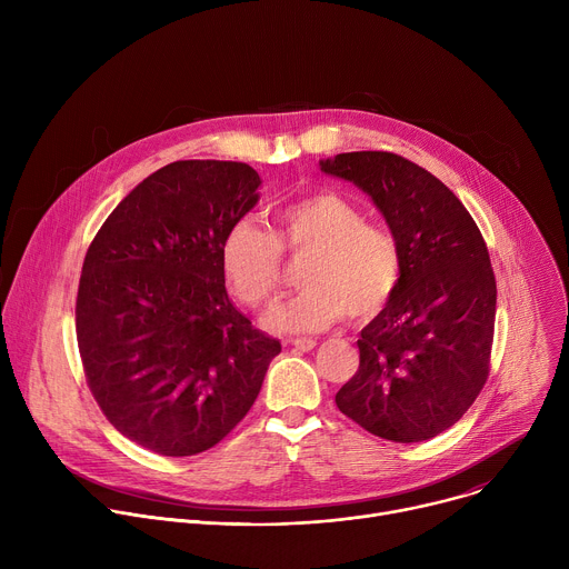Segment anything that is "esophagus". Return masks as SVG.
I'll return each mask as SVG.
<instances>
[{"label": "esophagus", "instance_id": "34e87169", "mask_svg": "<svg viewBox=\"0 0 569 569\" xmlns=\"http://www.w3.org/2000/svg\"><path fill=\"white\" fill-rule=\"evenodd\" d=\"M292 349H297V351H312L315 347H317V342L315 340H310V338H301V340H290L288 342Z\"/></svg>", "mask_w": 569, "mask_h": 569}]
</instances>
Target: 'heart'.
Instances as JSON below:
<instances>
[{"mask_svg":"<svg viewBox=\"0 0 569 569\" xmlns=\"http://www.w3.org/2000/svg\"><path fill=\"white\" fill-rule=\"evenodd\" d=\"M281 250H312L301 270L303 290L272 306L263 319L274 333H319L345 319L376 317L400 281L396 238L367 224L362 211L338 193L319 191L283 204L272 236L252 220L236 222L220 248L231 292L250 308L272 301L281 286Z\"/></svg>","mask_w":569,"mask_h":569,"instance_id":"b5f03b06","label":"heart"}]
</instances>
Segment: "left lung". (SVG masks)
<instances>
[{
	"mask_svg": "<svg viewBox=\"0 0 569 569\" xmlns=\"http://www.w3.org/2000/svg\"><path fill=\"white\" fill-rule=\"evenodd\" d=\"M353 182L382 213L400 248V281L360 331V367L336 393L367 432L417 443L455 426L489 378L496 274L459 198L393 152H340L319 161Z\"/></svg>",
	"mask_w": 569,
	"mask_h": 569,
	"instance_id": "left-lung-1",
	"label": "left lung"
}]
</instances>
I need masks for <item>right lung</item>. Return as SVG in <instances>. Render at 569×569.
Masks as SVG:
<instances>
[{
    "label": "right lung",
    "instance_id": "add662e5",
    "mask_svg": "<svg viewBox=\"0 0 569 569\" xmlns=\"http://www.w3.org/2000/svg\"><path fill=\"white\" fill-rule=\"evenodd\" d=\"M259 187L240 161H173L117 204L86 254L76 338L88 385L108 421L157 455L222 441L281 353L231 303L220 266Z\"/></svg>",
    "mask_w": 569,
    "mask_h": 569
}]
</instances>
